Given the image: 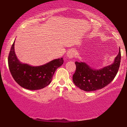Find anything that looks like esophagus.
Segmentation results:
<instances>
[{"label": "esophagus", "mask_w": 127, "mask_h": 127, "mask_svg": "<svg viewBox=\"0 0 127 127\" xmlns=\"http://www.w3.org/2000/svg\"><path fill=\"white\" fill-rule=\"evenodd\" d=\"M75 56V52L73 49H70L67 53V57L68 59H72Z\"/></svg>", "instance_id": "1"}]
</instances>
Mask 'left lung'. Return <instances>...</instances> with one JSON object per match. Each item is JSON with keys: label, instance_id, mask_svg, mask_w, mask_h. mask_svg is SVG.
Wrapping results in <instances>:
<instances>
[{"label": "left lung", "instance_id": "8db88e82", "mask_svg": "<svg viewBox=\"0 0 127 127\" xmlns=\"http://www.w3.org/2000/svg\"><path fill=\"white\" fill-rule=\"evenodd\" d=\"M121 51L111 64L101 68H93L85 62H75L76 70L73 75V83L85 91L101 89L110 84L116 76L121 62Z\"/></svg>", "mask_w": 127, "mask_h": 127}]
</instances>
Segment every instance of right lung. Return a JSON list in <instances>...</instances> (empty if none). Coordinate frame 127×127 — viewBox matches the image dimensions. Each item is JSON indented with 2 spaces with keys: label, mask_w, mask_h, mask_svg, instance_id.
<instances>
[{
  "label": "right lung",
  "mask_w": 127,
  "mask_h": 127,
  "mask_svg": "<svg viewBox=\"0 0 127 127\" xmlns=\"http://www.w3.org/2000/svg\"><path fill=\"white\" fill-rule=\"evenodd\" d=\"M14 40L8 57V65L13 78L19 86L30 90L43 89L50 84L54 72L63 64V59L52 60L39 66L20 62L14 52Z\"/></svg>",
  "instance_id": "add662e5"
}]
</instances>
